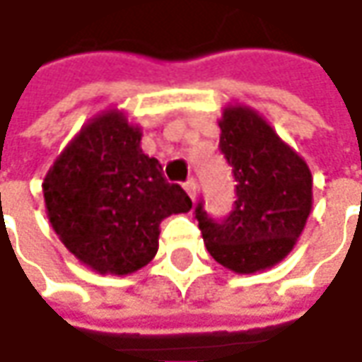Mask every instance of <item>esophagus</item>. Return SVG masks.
<instances>
[{"mask_svg":"<svg viewBox=\"0 0 362 362\" xmlns=\"http://www.w3.org/2000/svg\"><path fill=\"white\" fill-rule=\"evenodd\" d=\"M184 190L188 192V196H190L192 200H196V182L194 180L186 182V184H184Z\"/></svg>","mask_w":362,"mask_h":362,"instance_id":"34e87169","label":"esophagus"}]
</instances>
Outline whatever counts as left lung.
<instances>
[{"mask_svg": "<svg viewBox=\"0 0 362 362\" xmlns=\"http://www.w3.org/2000/svg\"><path fill=\"white\" fill-rule=\"evenodd\" d=\"M220 150L232 166L236 202L222 224L196 208L210 256L236 274L276 267L291 255L313 210L306 160L246 104L222 107Z\"/></svg>", "mask_w": 362, "mask_h": 362, "instance_id": "left-lung-1", "label": "left lung"}]
</instances>
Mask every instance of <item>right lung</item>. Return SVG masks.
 I'll list each match as a JSON object with an SVG mask.
<instances>
[{
  "label": "right lung",
  "mask_w": 362,
  "mask_h": 362,
  "mask_svg": "<svg viewBox=\"0 0 362 362\" xmlns=\"http://www.w3.org/2000/svg\"><path fill=\"white\" fill-rule=\"evenodd\" d=\"M140 142L142 128L124 110H104L69 140L42 184L57 238L98 274L146 267L158 252L160 222L192 208Z\"/></svg>",
  "instance_id": "1"
}]
</instances>
